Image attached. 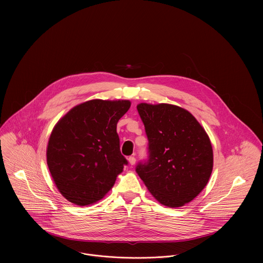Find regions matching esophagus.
<instances>
[{"label": "esophagus", "instance_id": "1", "mask_svg": "<svg viewBox=\"0 0 263 263\" xmlns=\"http://www.w3.org/2000/svg\"><path fill=\"white\" fill-rule=\"evenodd\" d=\"M128 162L130 165H135L136 164V157L135 156H129L128 157Z\"/></svg>", "mask_w": 263, "mask_h": 263}]
</instances>
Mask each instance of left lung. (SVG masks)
<instances>
[{
	"mask_svg": "<svg viewBox=\"0 0 263 263\" xmlns=\"http://www.w3.org/2000/svg\"><path fill=\"white\" fill-rule=\"evenodd\" d=\"M138 112L148 138V159L136 171L153 196L169 208L182 206L205 187L213 171L211 141L187 110L141 103Z\"/></svg>",
	"mask_w": 263,
	"mask_h": 263,
	"instance_id": "1",
	"label": "left lung"
}]
</instances>
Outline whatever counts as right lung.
<instances>
[{"mask_svg":"<svg viewBox=\"0 0 263 263\" xmlns=\"http://www.w3.org/2000/svg\"><path fill=\"white\" fill-rule=\"evenodd\" d=\"M129 107L128 100H90L71 109L54 126L47 166L69 201L88 205L100 200L128 164L120 152L116 125Z\"/></svg>","mask_w":263,"mask_h":263,"instance_id":"right-lung-1","label":"right lung"}]
</instances>
